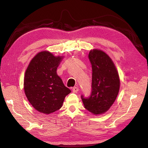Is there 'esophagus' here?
Masks as SVG:
<instances>
[{"instance_id": "1", "label": "esophagus", "mask_w": 148, "mask_h": 148, "mask_svg": "<svg viewBox=\"0 0 148 148\" xmlns=\"http://www.w3.org/2000/svg\"><path fill=\"white\" fill-rule=\"evenodd\" d=\"M72 91L73 92H77L79 91V89L78 87H73L72 89Z\"/></svg>"}]
</instances>
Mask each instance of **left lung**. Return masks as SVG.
I'll use <instances>...</instances> for the list:
<instances>
[{
    "label": "left lung",
    "mask_w": 148,
    "mask_h": 148,
    "mask_svg": "<svg viewBox=\"0 0 148 148\" xmlns=\"http://www.w3.org/2000/svg\"><path fill=\"white\" fill-rule=\"evenodd\" d=\"M88 58L92 65L91 95H82L84 108L92 114L106 112L114 104L119 91L120 79L112 60L101 50L94 49Z\"/></svg>",
    "instance_id": "obj_1"
}]
</instances>
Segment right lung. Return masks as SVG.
Wrapping results in <instances>:
<instances>
[{"instance_id":"obj_1","label":"right lung","mask_w":148,"mask_h":148,"mask_svg":"<svg viewBox=\"0 0 148 148\" xmlns=\"http://www.w3.org/2000/svg\"><path fill=\"white\" fill-rule=\"evenodd\" d=\"M63 59L51 52L38 53L26 70L24 90L26 97L35 109L49 114L59 110L65 97L71 92L57 74Z\"/></svg>"}]
</instances>
